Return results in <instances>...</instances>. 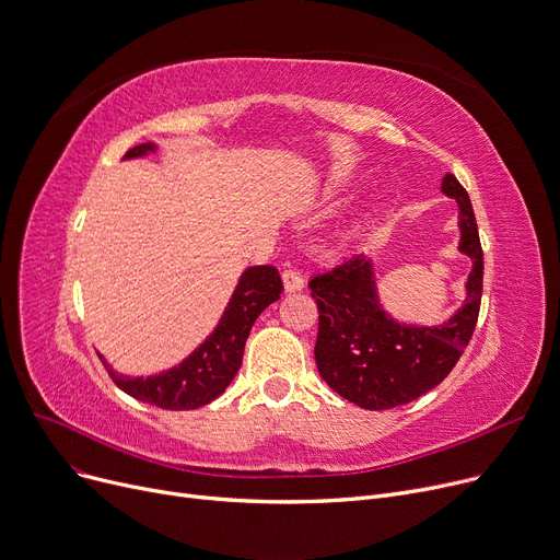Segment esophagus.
<instances>
[{
	"mask_svg": "<svg viewBox=\"0 0 560 560\" xmlns=\"http://www.w3.org/2000/svg\"><path fill=\"white\" fill-rule=\"evenodd\" d=\"M281 279H283L285 292H300V290L304 288V279H302V275L295 272V270H285V272L281 275Z\"/></svg>",
	"mask_w": 560,
	"mask_h": 560,
	"instance_id": "1",
	"label": "esophagus"
}]
</instances>
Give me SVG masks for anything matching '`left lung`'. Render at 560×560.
Segmentation results:
<instances>
[{"mask_svg": "<svg viewBox=\"0 0 560 560\" xmlns=\"http://www.w3.org/2000/svg\"><path fill=\"white\" fill-rule=\"evenodd\" d=\"M440 190L458 203V252L472 260L465 300L443 325L395 319L381 304L374 260L365 256H351L308 281L319 311L317 372L331 390L361 408L388 410L433 390L454 370L475 334L483 252L472 201L454 174L443 176Z\"/></svg>", "mask_w": 560, "mask_h": 560, "instance_id": "1", "label": "left lung"}]
</instances>
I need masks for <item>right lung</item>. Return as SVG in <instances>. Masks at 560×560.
I'll list each match as a JSON object with an SVG mask.
<instances>
[{"instance_id": "obj_1", "label": "right lung", "mask_w": 560, "mask_h": 560, "mask_svg": "<svg viewBox=\"0 0 560 560\" xmlns=\"http://www.w3.org/2000/svg\"><path fill=\"white\" fill-rule=\"evenodd\" d=\"M159 150L156 142L136 144L125 154L129 159H144ZM281 277L270 265H254L247 268L233 295L224 306V313L215 329L206 340L195 347L179 365L150 376L117 374L104 357L102 363L108 370L115 386L138 401L154 404L167 410H192L218 399L226 386L238 374L243 363L245 342L254 327L256 317L281 298Z\"/></svg>"}]
</instances>
